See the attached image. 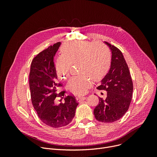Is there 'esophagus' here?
I'll use <instances>...</instances> for the list:
<instances>
[{"mask_svg":"<svg viewBox=\"0 0 157 157\" xmlns=\"http://www.w3.org/2000/svg\"><path fill=\"white\" fill-rule=\"evenodd\" d=\"M86 97H84V96H78V97L76 98V99L77 102H80L82 101V100L86 99Z\"/></svg>","mask_w":157,"mask_h":157,"instance_id":"esophagus-1","label":"esophagus"}]
</instances>
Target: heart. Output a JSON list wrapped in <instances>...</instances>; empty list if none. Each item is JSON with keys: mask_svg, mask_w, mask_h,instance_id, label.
Instances as JSON below:
<instances>
[{"mask_svg": "<svg viewBox=\"0 0 157 157\" xmlns=\"http://www.w3.org/2000/svg\"><path fill=\"white\" fill-rule=\"evenodd\" d=\"M62 53L55 63L56 75L60 79L69 76L71 64H78L79 74L72 77L67 83V88L74 94L86 93L92 84V79L101 80L109 70L110 52L102 43L74 41L64 46Z\"/></svg>", "mask_w": 157, "mask_h": 157, "instance_id": "heart-1", "label": "heart"}]
</instances>
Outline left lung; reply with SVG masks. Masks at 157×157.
<instances>
[{"instance_id": "1", "label": "left lung", "mask_w": 157, "mask_h": 157, "mask_svg": "<svg viewBox=\"0 0 157 157\" xmlns=\"http://www.w3.org/2000/svg\"><path fill=\"white\" fill-rule=\"evenodd\" d=\"M104 43L111 51L110 68L97 88L107 93L105 99L99 98L94 114L98 121L110 123L120 119L127 111L132 101L133 83L122 52L110 43Z\"/></svg>"}]
</instances>
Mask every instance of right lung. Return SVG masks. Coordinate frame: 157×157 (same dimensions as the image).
<instances>
[{
	"instance_id": "1",
	"label": "right lung",
	"mask_w": 157,
	"mask_h": 157,
	"mask_svg": "<svg viewBox=\"0 0 157 157\" xmlns=\"http://www.w3.org/2000/svg\"><path fill=\"white\" fill-rule=\"evenodd\" d=\"M61 43L50 46L36 56L31 64L29 85L33 105L41 121L53 128L68 125L75 116L78 103L73 96L63 98L64 91L56 93L57 82L54 57ZM56 97L64 98L65 102L56 105Z\"/></svg>"
}]
</instances>
